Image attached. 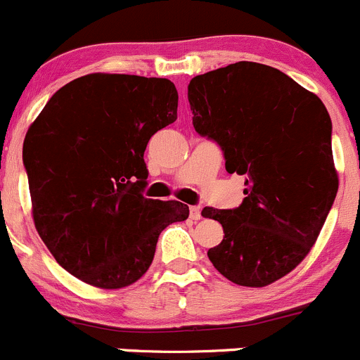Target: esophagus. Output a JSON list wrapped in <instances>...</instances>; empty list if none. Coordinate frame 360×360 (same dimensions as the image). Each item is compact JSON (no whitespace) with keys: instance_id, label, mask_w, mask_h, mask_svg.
Returning a JSON list of instances; mask_svg holds the SVG:
<instances>
[{"instance_id":"1","label":"esophagus","mask_w":360,"mask_h":360,"mask_svg":"<svg viewBox=\"0 0 360 360\" xmlns=\"http://www.w3.org/2000/svg\"><path fill=\"white\" fill-rule=\"evenodd\" d=\"M188 215H191L192 220H199L201 219V208L199 206H191L188 208Z\"/></svg>"}]
</instances>
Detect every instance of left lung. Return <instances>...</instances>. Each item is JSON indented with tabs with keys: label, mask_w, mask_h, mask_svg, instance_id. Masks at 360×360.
<instances>
[{
	"label": "left lung",
	"mask_w": 360,
	"mask_h": 360,
	"mask_svg": "<svg viewBox=\"0 0 360 360\" xmlns=\"http://www.w3.org/2000/svg\"><path fill=\"white\" fill-rule=\"evenodd\" d=\"M188 103L227 173L248 176L238 208H202L224 227L208 259L236 285H269L308 255L336 198L329 113L285 73L248 60L192 78Z\"/></svg>",
	"instance_id": "left-lung-1"
}]
</instances>
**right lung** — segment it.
I'll use <instances>...</instances> for the list:
<instances>
[{
    "label": "right lung",
    "instance_id": "obj_1",
    "mask_svg": "<svg viewBox=\"0 0 360 360\" xmlns=\"http://www.w3.org/2000/svg\"><path fill=\"white\" fill-rule=\"evenodd\" d=\"M168 78L91 73L60 87L24 140L34 227L59 266L98 289L147 273L162 229L188 206L147 199L145 148L176 120Z\"/></svg>",
    "mask_w": 360,
    "mask_h": 360
}]
</instances>
